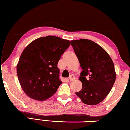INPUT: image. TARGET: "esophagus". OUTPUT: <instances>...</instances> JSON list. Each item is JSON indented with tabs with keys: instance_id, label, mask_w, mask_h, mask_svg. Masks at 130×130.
Instances as JSON below:
<instances>
[{
	"instance_id": "obj_1",
	"label": "esophagus",
	"mask_w": 130,
	"mask_h": 130,
	"mask_svg": "<svg viewBox=\"0 0 130 130\" xmlns=\"http://www.w3.org/2000/svg\"><path fill=\"white\" fill-rule=\"evenodd\" d=\"M69 80L70 81H73V80H75V77H74V75H73V74H70V75L69 77Z\"/></svg>"
}]
</instances>
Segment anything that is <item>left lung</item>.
I'll return each mask as SVG.
<instances>
[{
	"instance_id": "left-lung-1",
	"label": "left lung",
	"mask_w": 130,
	"mask_h": 130,
	"mask_svg": "<svg viewBox=\"0 0 130 130\" xmlns=\"http://www.w3.org/2000/svg\"><path fill=\"white\" fill-rule=\"evenodd\" d=\"M70 43L83 69L79 78L83 87L76 94L85 104H98L106 98L115 83L113 61L107 52L93 41L80 39Z\"/></svg>"
}]
</instances>
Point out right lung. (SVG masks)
<instances>
[{"label": "right lung", "instance_id": "obj_1", "mask_svg": "<svg viewBox=\"0 0 130 130\" xmlns=\"http://www.w3.org/2000/svg\"><path fill=\"white\" fill-rule=\"evenodd\" d=\"M70 45L67 39L48 36L36 39L24 49L17 71L22 88L29 98L43 101L56 93L62 83L57 64Z\"/></svg>", "mask_w": 130, "mask_h": 130}]
</instances>
